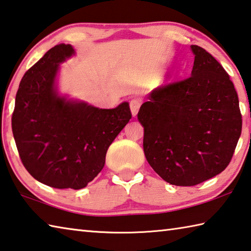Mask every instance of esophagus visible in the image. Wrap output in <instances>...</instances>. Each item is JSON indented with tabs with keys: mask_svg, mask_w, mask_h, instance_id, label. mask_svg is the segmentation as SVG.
Instances as JSON below:
<instances>
[{
	"mask_svg": "<svg viewBox=\"0 0 251 251\" xmlns=\"http://www.w3.org/2000/svg\"><path fill=\"white\" fill-rule=\"evenodd\" d=\"M141 105V100L140 99H133L129 103V106H130V111H131V115L134 117L137 115L138 111H139V107Z\"/></svg>",
	"mask_w": 251,
	"mask_h": 251,
	"instance_id": "obj_1",
	"label": "esophagus"
}]
</instances>
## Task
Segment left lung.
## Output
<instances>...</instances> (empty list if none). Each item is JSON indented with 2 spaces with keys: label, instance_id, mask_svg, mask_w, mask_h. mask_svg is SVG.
<instances>
[{
  "label": "left lung",
  "instance_id": "obj_1",
  "mask_svg": "<svg viewBox=\"0 0 251 251\" xmlns=\"http://www.w3.org/2000/svg\"><path fill=\"white\" fill-rule=\"evenodd\" d=\"M191 76L148 94L138 121L144 152L168 183L192 186L220 175L233 157L241 134L238 95L229 75L202 47Z\"/></svg>",
  "mask_w": 251,
  "mask_h": 251
}]
</instances>
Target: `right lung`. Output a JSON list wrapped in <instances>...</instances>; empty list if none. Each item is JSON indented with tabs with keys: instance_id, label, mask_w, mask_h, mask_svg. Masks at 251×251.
<instances>
[{
	"instance_id": "right-lung-1",
	"label": "right lung",
	"mask_w": 251,
	"mask_h": 251,
	"mask_svg": "<svg viewBox=\"0 0 251 251\" xmlns=\"http://www.w3.org/2000/svg\"><path fill=\"white\" fill-rule=\"evenodd\" d=\"M75 54L65 44L48 50L23 76L12 116L23 165L36 180L56 189L85 188L131 118L127 102L106 110L59 93L60 63Z\"/></svg>"
}]
</instances>
